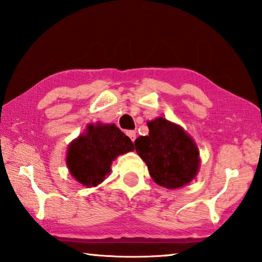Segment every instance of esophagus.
I'll use <instances>...</instances> for the list:
<instances>
[{
	"label": "esophagus",
	"instance_id": "34e87169",
	"mask_svg": "<svg viewBox=\"0 0 262 262\" xmlns=\"http://www.w3.org/2000/svg\"><path fill=\"white\" fill-rule=\"evenodd\" d=\"M126 134H127V136H129V139H130L133 142L135 141V139H136V133H135L134 130H127Z\"/></svg>",
	"mask_w": 262,
	"mask_h": 262
}]
</instances>
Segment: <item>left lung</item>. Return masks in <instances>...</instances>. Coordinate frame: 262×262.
Masks as SVG:
<instances>
[{
    "label": "left lung",
    "instance_id": "obj_1",
    "mask_svg": "<svg viewBox=\"0 0 262 262\" xmlns=\"http://www.w3.org/2000/svg\"><path fill=\"white\" fill-rule=\"evenodd\" d=\"M148 136L135 140V149L147 164L157 185L168 189L184 187L196 177L200 151L181 126L159 117L148 121Z\"/></svg>",
    "mask_w": 262,
    "mask_h": 262
}]
</instances>
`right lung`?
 <instances>
[{"instance_id": "obj_1", "label": "right lung", "mask_w": 262, "mask_h": 262, "mask_svg": "<svg viewBox=\"0 0 262 262\" xmlns=\"http://www.w3.org/2000/svg\"><path fill=\"white\" fill-rule=\"evenodd\" d=\"M133 150L129 137L114 123H89L85 132L70 142L66 163L75 180L96 187L110 174L114 159Z\"/></svg>"}]
</instances>
